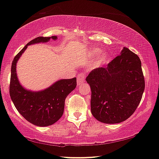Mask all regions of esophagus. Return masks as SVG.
Wrapping results in <instances>:
<instances>
[{"instance_id": "obj_1", "label": "esophagus", "mask_w": 159, "mask_h": 159, "mask_svg": "<svg viewBox=\"0 0 159 159\" xmlns=\"http://www.w3.org/2000/svg\"><path fill=\"white\" fill-rule=\"evenodd\" d=\"M85 82V74L83 73H80L77 75V80H76V83L77 85L79 86Z\"/></svg>"}]
</instances>
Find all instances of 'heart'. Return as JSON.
Masks as SVG:
<instances>
[{
  "label": "heart",
  "mask_w": 159,
  "mask_h": 159,
  "mask_svg": "<svg viewBox=\"0 0 159 159\" xmlns=\"http://www.w3.org/2000/svg\"><path fill=\"white\" fill-rule=\"evenodd\" d=\"M99 52H100V50L98 49V48H91L89 52L92 56H95L99 54ZM110 58H111V55H110L108 52H102L101 54H99V55L98 56L96 64L99 66H102V65L107 62V61L110 60Z\"/></svg>",
  "instance_id": "obj_1"
}]
</instances>
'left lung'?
<instances>
[{"mask_svg":"<svg viewBox=\"0 0 159 159\" xmlns=\"http://www.w3.org/2000/svg\"><path fill=\"white\" fill-rule=\"evenodd\" d=\"M86 81L91 90L92 115L106 124L128 119L140 103L145 86L139 57L125 47L107 67L92 70Z\"/></svg>","mask_w":159,"mask_h":159,"instance_id":"obj_1","label":"left lung"}]
</instances>
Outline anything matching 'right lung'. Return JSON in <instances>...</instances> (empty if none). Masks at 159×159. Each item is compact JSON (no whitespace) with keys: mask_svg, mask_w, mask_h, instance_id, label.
I'll return each mask as SVG.
<instances>
[{"mask_svg":"<svg viewBox=\"0 0 159 159\" xmlns=\"http://www.w3.org/2000/svg\"><path fill=\"white\" fill-rule=\"evenodd\" d=\"M57 39V36L39 37L34 39L15 57L11 64L9 85L11 101L23 118L38 127L49 126L61 118L66 98L76 88V78L59 80L47 89L34 91L26 89L21 85L17 78L16 66L28 46L44 43Z\"/></svg>","mask_w":159,"mask_h":159,"instance_id":"right-lung-1","label":"right lung"}]
</instances>
